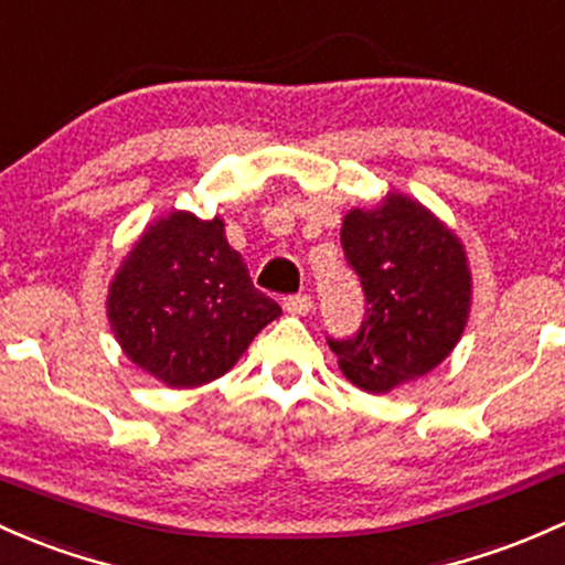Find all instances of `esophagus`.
<instances>
[{"mask_svg": "<svg viewBox=\"0 0 565 565\" xmlns=\"http://www.w3.org/2000/svg\"><path fill=\"white\" fill-rule=\"evenodd\" d=\"M313 308V298L306 292H298V295H289V298H284V311L292 313V317H306L308 311Z\"/></svg>", "mask_w": 565, "mask_h": 565, "instance_id": "obj_1", "label": "esophagus"}]
</instances>
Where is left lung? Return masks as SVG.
Segmentation results:
<instances>
[{"instance_id": "1", "label": "left lung", "mask_w": 565, "mask_h": 565, "mask_svg": "<svg viewBox=\"0 0 565 565\" xmlns=\"http://www.w3.org/2000/svg\"><path fill=\"white\" fill-rule=\"evenodd\" d=\"M341 246L367 306L354 335H328L347 379L390 392L425 376L466 328L471 273L460 241L419 203L390 194L376 211L343 218Z\"/></svg>"}]
</instances>
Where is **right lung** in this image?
Wrapping results in <instances>:
<instances>
[{
    "label": "right lung",
    "mask_w": 565,
    "mask_h": 565,
    "mask_svg": "<svg viewBox=\"0 0 565 565\" xmlns=\"http://www.w3.org/2000/svg\"><path fill=\"white\" fill-rule=\"evenodd\" d=\"M278 313L224 237L222 218L192 213L153 224L108 295L124 354L170 387H200L227 373Z\"/></svg>",
    "instance_id": "right-lung-1"
}]
</instances>
